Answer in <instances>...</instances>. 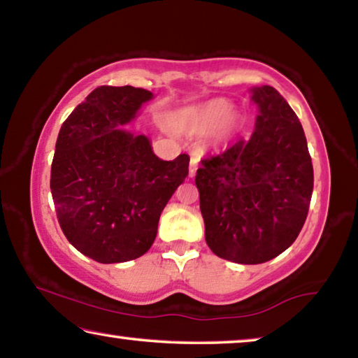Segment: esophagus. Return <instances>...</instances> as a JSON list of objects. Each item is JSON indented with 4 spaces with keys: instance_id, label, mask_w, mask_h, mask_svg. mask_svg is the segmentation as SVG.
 Listing matches in <instances>:
<instances>
[{
    "instance_id": "obj_1",
    "label": "esophagus",
    "mask_w": 358,
    "mask_h": 358,
    "mask_svg": "<svg viewBox=\"0 0 358 358\" xmlns=\"http://www.w3.org/2000/svg\"><path fill=\"white\" fill-rule=\"evenodd\" d=\"M199 159H201V157H199L197 155H192V156H191V162H189V177H194V175H196L197 167H199Z\"/></svg>"
}]
</instances>
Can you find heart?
Masks as SVG:
<instances>
[{
  "mask_svg": "<svg viewBox=\"0 0 358 358\" xmlns=\"http://www.w3.org/2000/svg\"><path fill=\"white\" fill-rule=\"evenodd\" d=\"M234 118V107L226 99H215L201 106L186 107L173 115L172 124L181 134L203 137L226 129Z\"/></svg>",
  "mask_w": 358,
  "mask_h": 358,
  "instance_id": "heart-1",
  "label": "heart"
}]
</instances>
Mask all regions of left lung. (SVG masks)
Instances as JSON below:
<instances>
[{"label": "left lung", "instance_id": "8db88e82", "mask_svg": "<svg viewBox=\"0 0 358 358\" xmlns=\"http://www.w3.org/2000/svg\"><path fill=\"white\" fill-rule=\"evenodd\" d=\"M251 93L259 115L250 141L205 157L196 175L207 245L217 257L246 265L275 259L294 243L314 185L295 112L273 87Z\"/></svg>", "mask_w": 358, "mask_h": 358}]
</instances>
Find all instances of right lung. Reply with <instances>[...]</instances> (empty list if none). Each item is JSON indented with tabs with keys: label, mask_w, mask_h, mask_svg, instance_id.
Wrapping results in <instances>:
<instances>
[{
	"label": "right lung",
	"mask_w": 358,
	"mask_h": 358,
	"mask_svg": "<svg viewBox=\"0 0 358 358\" xmlns=\"http://www.w3.org/2000/svg\"><path fill=\"white\" fill-rule=\"evenodd\" d=\"M153 93L143 88L93 90L59 129L50 189L69 243L101 264L147 252L162 210L189 172V156L162 161L145 136L121 129Z\"/></svg>",
	"instance_id": "1"
}]
</instances>
